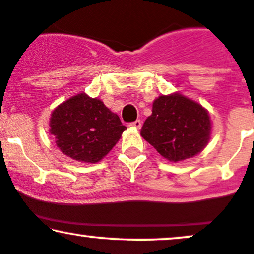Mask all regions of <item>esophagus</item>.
<instances>
[{
  "label": "esophagus",
  "mask_w": 254,
  "mask_h": 254,
  "mask_svg": "<svg viewBox=\"0 0 254 254\" xmlns=\"http://www.w3.org/2000/svg\"><path fill=\"white\" fill-rule=\"evenodd\" d=\"M129 127L130 128H135V129H140V128H141V121L136 120V121H134V122H130Z\"/></svg>",
  "instance_id": "34e87169"
}]
</instances>
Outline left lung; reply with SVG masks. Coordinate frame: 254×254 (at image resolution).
<instances>
[{
    "mask_svg": "<svg viewBox=\"0 0 254 254\" xmlns=\"http://www.w3.org/2000/svg\"><path fill=\"white\" fill-rule=\"evenodd\" d=\"M208 112L179 93L161 95L153 102L141 136L165 159L183 161L205 148L211 135Z\"/></svg>",
    "mask_w": 254,
    "mask_h": 254,
    "instance_id": "obj_1",
    "label": "left lung"
}]
</instances>
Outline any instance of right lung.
<instances>
[{"instance_id": "right-lung-1", "label": "right lung", "mask_w": 254, "mask_h": 254, "mask_svg": "<svg viewBox=\"0 0 254 254\" xmlns=\"http://www.w3.org/2000/svg\"><path fill=\"white\" fill-rule=\"evenodd\" d=\"M49 132L64 155L95 164L117 145L126 127L99 99L80 93L59 105L51 115Z\"/></svg>"}]
</instances>
